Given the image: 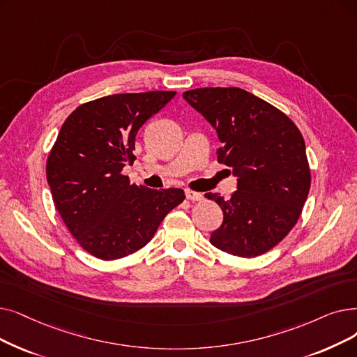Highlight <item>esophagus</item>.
I'll list each match as a JSON object with an SVG mask.
<instances>
[{
  "label": "esophagus",
  "instance_id": "34e87169",
  "mask_svg": "<svg viewBox=\"0 0 357 357\" xmlns=\"http://www.w3.org/2000/svg\"><path fill=\"white\" fill-rule=\"evenodd\" d=\"M185 195H187V199H190V201H201V199H203V194L195 192L192 190L185 191Z\"/></svg>",
  "mask_w": 357,
  "mask_h": 357
}]
</instances>
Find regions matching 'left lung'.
I'll return each instance as SVG.
<instances>
[{
  "label": "left lung",
  "mask_w": 357,
  "mask_h": 357,
  "mask_svg": "<svg viewBox=\"0 0 357 357\" xmlns=\"http://www.w3.org/2000/svg\"><path fill=\"white\" fill-rule=\"evenodd\" d=\"M183 99L217 131L223 144L217 162L238 176L230 199L206 194L223 211L211 245L236 257L266 254L296 225L311 188L299 128L275 106L239 87L194 89Z\"/></svg>",
  "instance_id": "8db88e82"
}]
</instances>
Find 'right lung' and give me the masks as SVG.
Listing matches in <instances>:
<instances>
[{
	"mask_svg": "<svg viewBox=\"0 0 357 357\" xmlns=\"http://www.w3.org/2000/svg\"><path fill=\"white\" fill-rule=\"evenodd\" d=\"M176 91L121 93L80 105L46 160L61 219L84 251L111 261L146 246L183 190H149L122 175L135 160V135Z\"/></svg>",
	"mask_w": 357,
	"mask_h": 357,
	"instance_id": "right-lung-1",
	"label": "right lung"
}]
</instances>
